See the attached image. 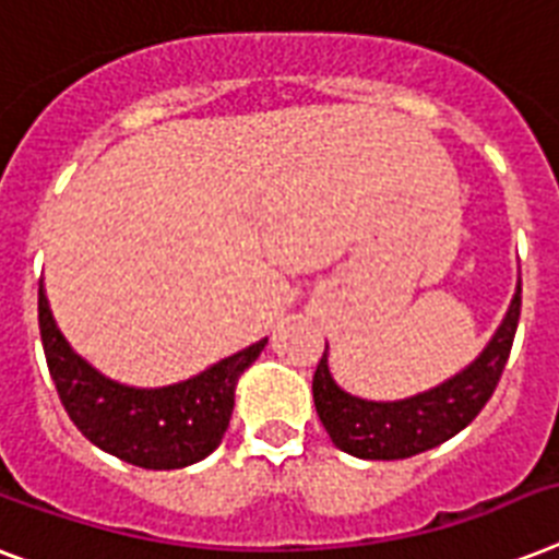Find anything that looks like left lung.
<instances>
[{"mask_svg": "<svg viewBox=\"0 0 559 559\" xmlns=\"http://www.w3.org/2000/svg\"><path fill=\"white\" fill-rule=\"evenodd\" d=\"M520 304H523V284L516 278L506 316L483 353L437 388L405 399L376 402L347 393L333 379L326 361L330 347H324V356L312 376V399L321 425L335 448L358 460H407L413 453L430 451L456 437L462 428H468L476 413L491 399L506 370L516 321H520Z\"/></svg>", "mask_w": 559, "mask_h": 559, "instance_id": "8db88e82", "label": "left lung"}]
</instances>
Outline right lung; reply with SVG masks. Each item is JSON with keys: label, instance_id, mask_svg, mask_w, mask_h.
<instances>
[{"label": "right lung", "instance_id": "1", "mask_svg": "<svg viewBox=\"0 0 559 559\" xmlns=\"http://www.w3.org/2000/svg\"><path fill=\"white\" fill-rule=\"evenodd\" d=\"M39 335L48 370L80 433L99 451L148 471H175L215 451L235 407L238 379L252 367L266 338L163 388H134L99 373L68 344L39 281Z\"/></svg>", "mask_w": 559, "mask_h": 559}]
</instances>
